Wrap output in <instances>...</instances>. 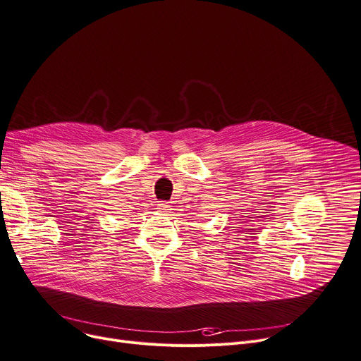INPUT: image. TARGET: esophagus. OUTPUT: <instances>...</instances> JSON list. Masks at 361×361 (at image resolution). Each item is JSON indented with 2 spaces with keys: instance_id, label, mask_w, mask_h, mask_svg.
Here are the masks:
<instances>
[{
  "instance_id": "obj_1",
  "label": "esophagus",
  "mask_w": 361,
  "mask_h": 361,
  "mask_svg": "<svg viewBox=\"0 0 361 361\" xmlns=\"http://www.w3.org/2000/svg\"><path fill=\"white\" fill-rule=\"evenodd\" d=\"M171 206L170 204H168L166 202H158L157 203V209L159 210V212H164V213H166V212H170L171 209H170Z\"/></svg>"
}]
</instances>
